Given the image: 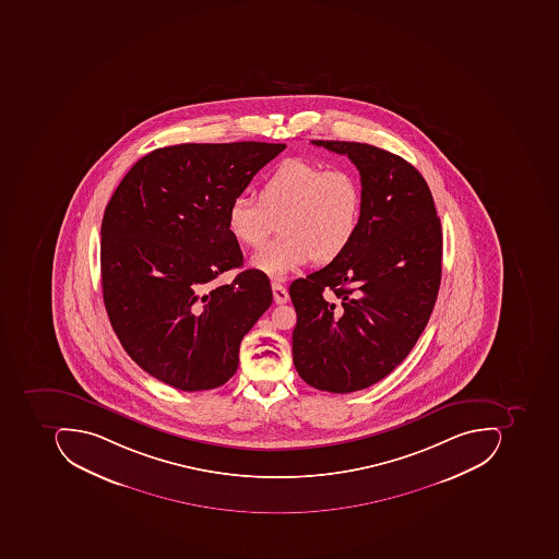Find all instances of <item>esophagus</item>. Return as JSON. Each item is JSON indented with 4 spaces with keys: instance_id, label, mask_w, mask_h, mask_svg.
Listing matches in <instances>:
<instances>
[{
    "instance_id": "obj_1",
    "label": "esophagus",
    "mask_w": 559,
    "mask_h": 559,
    "mask_svg": "<svg viewBox=\"0 0 559 559\" xmlns=\"http://www.w3.org/2000/svg\"><path fill=\"white\" fill-rule=\"evenodd\" d=\"M272 293H274L275 304H285L288 300L287 288L278 282H272Z\"/></svg>"
}]
</instances>
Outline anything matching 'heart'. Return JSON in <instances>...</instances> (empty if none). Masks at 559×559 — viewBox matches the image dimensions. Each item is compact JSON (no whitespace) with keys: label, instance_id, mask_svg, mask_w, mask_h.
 Segmentation results:
<instances>
[{"label":"heart","instance_id":"heart-1","mask_svg":"<svg viewBox=\"0 0 559 559\" xmlns=\"http://www.w3.org/2000/svg\"><path fill=\"white\" fill-rule=\"evenodd\" d=\"M259 197H235L227 209V228L238 243L259 249L281 219L284 235L250 260L269 277L284 278L312 259H337L361 227V182L346 168L328 169L290 157L263 179Z\"/></svg>","mask_w":559,"mask_h":559}]
</instances>
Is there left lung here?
<instances>
[{"label":"left lung","mask_w":559,"mask_h":559,"mask_svg":"<svg viewBox=\"0 0 559 559\" xmlns=\"http://www.w3.org/2000/svg\"><path fill=\"white\" fill-rule=\"evenodd\" d=\"M312 144L353 160L365 203L343 255L288 288L294 366L312 388L353 393L388 377L427 328L442 278V225L408 160L371 144Z\"/></svg>","instance_id":"8db88e82"}]
</instances>
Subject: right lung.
<instances>
[{"instance_id":"right-lung-1","label":"right lung","mask_w":559,"mask_h":559,"mask_svg":"<svg viewBox=\"0 0 559 559\" xmlns=\"http://www.w3.org/2000/svg\"><path fill=\"white\" fill-rule=\"evenodd\" d=\"M285 144H178L146 154L114 191L100 228L107 316L132 361L182 391L213 390L238 368L245 334L272 304L243 271L227 228L230 201Z\"/></svg>"}]
</instances>
